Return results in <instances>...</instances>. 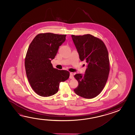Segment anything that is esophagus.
Segmentation results:
<instances>
[{
  "instance_id": "obj_1",
  "label": "esophagus",
  "mask_w": 135,
  "mask_h": 135,
  "mask_svg": "<svg viewBox=\"0 0 135 135\" xmlns=\"http://www.w3.org/2000/svg\"><path fill=\"white\" fill-rule=\"evenodd\" d=\"M69 78L70 79H73L74 78V77H73V74L72 73H70V76H69Z\"/></svg>"
}]
</instances>
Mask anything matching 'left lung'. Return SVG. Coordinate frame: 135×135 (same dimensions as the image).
Returning <instances> with one entry per match:
<instances>
[{
    "instance_id": "obj_1",
    "label": "left lung",
    "mask_w": 135,
    "mask_h": 135,
    "mask_svg": "<svg viewBox=\"0 0 135 135\" xmlns=\"http://www.w3.org/2000/svg\"><path fill=\"white\" fill-rule=\"evenodd\" d=\"M71 37L80 61H85L87 64L84 74L74 75L79 85L74 91L82 98H93L100 93L108 78L109 62L108 50L102 40L91 35H72Z\"/></svg>"
}]
</instances>
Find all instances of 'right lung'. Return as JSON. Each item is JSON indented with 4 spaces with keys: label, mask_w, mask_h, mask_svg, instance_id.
Masks as SVG:
<instances>
[{
    "label": "right lung",
    "mask_w": 135,
    "mask_h": 135,
    "mask_svg": "<svg viewBox=\"0 0 135 135\" xmlns=\"http://www.w3.org/2000/svg\"><path fill=\"white\" fill-rule=\"evenodd\" d=\"M66 37L51 33L39 34L29 46L25 62L26 74L32 89L41 97L57 93L60 83L69 77L68 71L55 69L51 63Z\"/></svg>",
    "instance_id": "add662e5"
}]
</instances>
